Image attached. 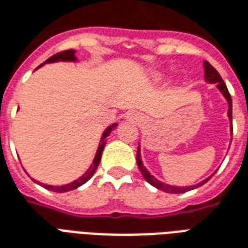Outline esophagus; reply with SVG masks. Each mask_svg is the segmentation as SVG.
<instances>
[{
    "label": "esophagus",
    "mask_w": 248,
    "mask_h": 248,
    "mask_svg": "<svg viewBox=\"0 0 248 248\" xmlns=\"http://www.w3.org/2000/svg\"><path fill=\"white\" fill-rule=\"evenodd\" d=\"M127 118H129L130 121H135V122H137V121H140V115L138 113H130L129 115H127Z\"/></svg>",
    "instance_id": "esophagus-1"
}]
</instances>
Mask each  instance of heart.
<instances>
[{"label": "heart", "instance_id": "obj_1", "mask_svg": "<svg viewBox=\"0 0 248 248\" xmlns=\"http://www.w3.org/2000/svg\"><path fill=\"white\" fill-rule=\"evenodd\" d=\"M167 77V73H158L155 74V81H162V79H165Z\"/></svg>", "mask_w": 248, "mask_h": 248}]
</instances>
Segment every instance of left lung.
<instances>
[{
	"instance_id": "left-lung-1",
	"label": "left lung",
	"mask_w": 248,
	"mask_h": 248,
	"mask_svg": "<svg viewBox=\"0 0 248 248\" xmlns=\"http://www.w3.org/2000/svg\"><path fill=\"white\" fill-rule=\"evenodd\" d=\"M203 67H204V79L208 83H215L217 87L219 89V92L223 94V97L226 98V101L229 103V111H227V115H229L230 122H231V131H232V99H231V95H230L229 90H227V86H226V83L222 79V77L219 76V73L215 69H214L213 66L210 65L207 61L203 62ZM137 165L140 167V172H142V175L145 178L147 182L150 183L151 186L156 187L158 190H162V191L165 192H171V194H181V192H186L190 191V190H194V188H197V187L202 186L204 183L207 182L210 178L207 179H204L202 182H199L198 185H194V186H186V187H179V186H171V185H166V183L161 182V181H158L155 177H153L150 172L147 171V169L143 166V163H142V159H140V147L138 146V151H137Z\"/></svg>"
}]
</instances>
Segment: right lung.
I'll use <instances>...</instances> for the list:
<instances>
[{"label":"right lung","mask_w":248,"mask_h":248,"mask_svg":"<svg viewBox=\"0 0 248 248\" xmlns=\"http://www.w3.org/2000/svg\"><path fill=\"white\" fill-rule=\"evenodd\" d=\"M60 61H63V62H76L77 58H76V50H65V51H61V53H57L56 56L50 57L49 60H46L42 65H40L38 67L41 66H44L45 63H51V62H60ZM37 67V69H38ZM118 126V124H113L108 126V129L103 131L102 137H101V140H99V145H98V149H97V153H95V156H94V159H93V163L92 166L89 167V170H87L82 177H79L78 179L76 181H73L71 183H67V185H63V186H51V185H45V183H38L41 185L42 187H45L47 190H50V191H54V192H66V191H70V190H74L77 187L82 186L83 183H86L90 178L94 175V172L97 170L98 165H99V162H101V156H102V151H103V147L106 145V140H108V137L111 134V131H113L115 127ZM34 181V179H33ZM35 182V181H34Z\"/></svg>","instance_id":"obj_1"}]
</instances>
